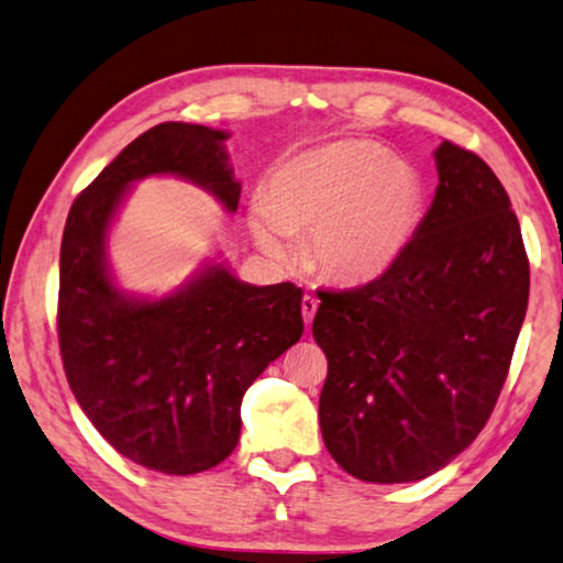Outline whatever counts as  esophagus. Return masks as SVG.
I'll return each instance as SVG.
<instances>
[{
	"instance_id": "1",
	"label": "esophagus",
	"mask_w": 563,
	"mask_h": 563,
	"mask_svg": "<svg viewBox=\"0 0 563 563\" xmlns=\"http://www.w3.org/2000/svg\"><path fill=\"white\" fill-rule=\"evenodd\" d=\"M317 305H320V302H317L314 295H305L302 302H300L302 317H305V324H308V327L312 324V317H314V312H317Z\"/></svg>"
}]
</instances>
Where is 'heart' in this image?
Wrapping results in <instances>:
<instances>
[{"label": "heart", "mask_w": 563, "mask_h": 563, "mask_svg": "<svg viewBox=\"0 0 563 563\" xmlns=\"http://www.w3.org/2000/svg\"><path fill=\"white\" fill-rule=\"evenodd\" d=\"M418 172L372 140H336L273 172L253 229L271 255L288 236H308V261L332 280L376 278L411 246L423 217Z\"/></svg>", "instance_id": "b5f03b06"}]
</instances>
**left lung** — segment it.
I'll return each mask as SVG.
<instances>
[{
	"label": "left lung",
	"instance_id": "8db88e82",
	"mask_svg": "<svg viewBox=\"0 0 563 563\" xmlns=\"http://www.w3.org/2000/svg\"><path fill=\"white\" fill-rule=\"evenodd\" d=\"M438 189L411 246L379 278L322 290L320 428L364 483L438 473L483 431L529 300V261L503 181L443 140Z\"/></svg>",
	"mask_w": 563,
	"mask_h": 563
}]
</instances>
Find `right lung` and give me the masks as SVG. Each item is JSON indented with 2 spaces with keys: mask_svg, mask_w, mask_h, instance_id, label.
<instances>
[{
  "mask_svg": "<svg viewBox=\"0 0 563 563\" xmlns=\"http://www.w3.org/2000/svg\"><path fill=\"white\" fill-rule=\"evenodd\" d=\"M227 137L189 122L142 132L78 194L60 241L58 346L70 391L118 453L165 475L233 453L243 394L302 334L292 283L255 288L209 265L169 298L142 300L110 278L106 236L135 179L177 175L239 209Z\"/></svg>",
  "mask_w": 563,
  "mask_h": 563,
  "instance_id": "1",
  "label": "right lung"
}]
</instances>
